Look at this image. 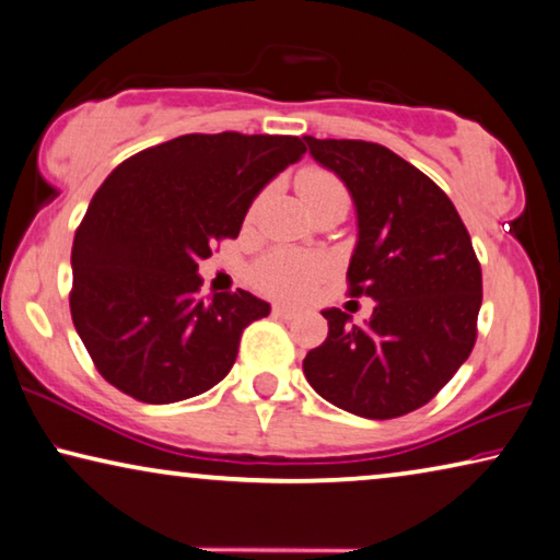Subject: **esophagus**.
I'll return each instance as SVG.
<instances>
[{
  "label": "esophagus",
  "instance_id": "34e87169",
  "mask_svg": "<svg viewBox=\"0 0 560 560\" xmlns=\"http://www.w3.org/2000/svg\"><path fill=\"white\" fill-rule=\"evenodd\" d=\"M271 312H273V316H279V319H294L296 316V308H291L287 304H277Z\"/></svg>",
  "mask_w": 560,
  "mask_h": 560
}]
</instances>
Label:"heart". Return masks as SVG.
I'll use <instances>...</instances> for the list:
<instances>
[{
  "mask_svg": "<svg viewBox=\"0 0 560 560\" xmlns=\"http://www.w3.org/2000/svg\"><path fill=\"white\" fill-rule=\"evenodd\" d=\"M296 190L308 211L319 213L329 206H349V194L337 175L324 168H304L296 175ZM329 273L327 258L302 256L294 252H271L258 258L252 269L256 289L279 299H302Z\"/></svg>",
  "mask_w": 560,
  "mask_h": 560,
  "instance_id": "heart-1",
  "label": "heart"
}]
</instances>
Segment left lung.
Masks as SVG:
<instances>
[{
  "mask_svg": "<svg viewBox=\"0 0 560 560\" xmlns=\"http://www.w3.org/2000/svg\"><path fill=\"white\" fill-rule=\"evenodd\" d=\"M357 208L349 296L374 299L372 319L352 324L324 308L329 334L304 360L327 402L366 420L428 405L470 357L482 304L480 261L453 200L389 148L304 136Z\"/></svg>",
  "mask_w": 560,
  "mask_h": 560,
  "instance_id": "obj_1",
  "label": "left lung"
}]
</instances>
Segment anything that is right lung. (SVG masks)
<instances>
[{
  "mask_svg": "<svg viewBox=\"0 0 560 560\" xmlns=\"http://www.w3.org/2000/svg\"><path fill=\"white\" fill-rule=\"evenodd\" d=\"M304 153L296 136L190 132L107 175L74 231L70 312L113 387L171 405L226 377L241 334L271 306L244 289L203 299L198 261L238 236L261 188Z\"/></svg>",
  "mask_w": 560,
  "mask_h": 560,
  "instance_id": "add662e5",
  "label": "right lung"
}]
</instances>
